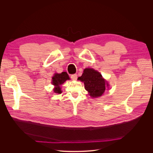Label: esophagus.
<instances>
[{
  "instance_id": "34e87169",
  "label": "esophagus",
  "mask_w": 153,
  "mask_h": 153,
  "mask_svg": "<svg viewBox=\"0 0 153 153\" xmlns=\"http://www.w3.org/2000/svg\"><path fill=\"white\" fill-rule=\"evenodd\" d=\"M71 78L73 80H76L77 78V76L76 74H72V75H71Z\"/></svg>"
}]
</instances>
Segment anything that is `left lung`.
<instances>
[{"label":"left lung","instance_id":"left-lung-1","mask_svg":"<svg viewBox=\"0 0 153 153\" xmlns=\"http://www.w3.org/2000/svg\"><path fill=\"white\" fill-rule=\"evenodd\" d=\"M78 80L83 82L85 89L92 97L101 96L105 90V86H108L102 74L92 68L85 69L82 76L78 77Z\"/></svg>","mask_w":153,"mask_h":153}]
</instances>
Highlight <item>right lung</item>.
Here are the masks:
<instances>
[{
	"label": "right lung",
	"instance_id": "obj_1",
	"mask_svg": "<svg viewBox=\"0 0 153 153\" xmlns=\"http://www.w3.org/2000/svg\"><path fill=\"white\" fill-rule=\"evenodd\" d=\"M52 79V83L55 86L54 92L55 93L60 94L62 91L60 85L63 84L67 80H69L70 77L66 72H62L60 74L56 73Z\"/></svg>",
	"mask_w": 153,
	"mask_h": 153
}]
</instances>
